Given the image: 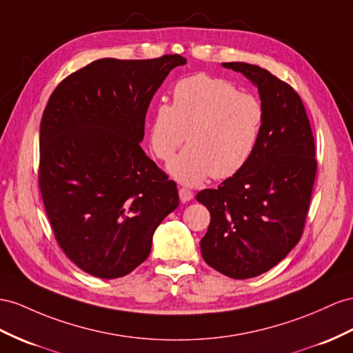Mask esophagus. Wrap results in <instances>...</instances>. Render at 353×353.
Returning a JSON list of instances; mask_svg holds the SVG:
<instances>
[{"mask_svg":"<svg viewBox=\"0 0 353 353\" xmlns=\"http://www.w3.org/2000/svg\"><path fill=\"white\" fill-rule=\"evenodd\" d=\"M179 196H180V201L188 203L194 198V192L189 191L188 188H179Z\"/></svg>","mask_w":353,"mask_h":353,"instance_id":"1","label":"esophagus"}]
</instances>
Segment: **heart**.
<instances>
[{
  "label": "heart",
  "instance_id": "b5f03b06",
  "mask_svg": "<svg viewBox=\"0 0 353 353\" xmlns=\"http://www.w3.org/2000/svg\"><path fill=\"white\" fill-rule=\"evenodd\" d=\"M265 119L256 95L240 92L227 79L198 73L174 85L173 103L153 108L149 144L159 161L170 162L186 137L188 148L170 165L171 174L185 185L210 176L222 180L249 164Z\"/></svg>",
  "mask_w": 353,
  "mask_h": 353
}]
</instances>
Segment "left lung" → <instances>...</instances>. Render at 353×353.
I'll use <instances>...</instances> for the list:
<instances>
[{"instance_id": "obj_1", "label": "left lung", "mask_w": 353, "mask_h": 353, "mask_svg": "<svg viewBox=\"0 0 353 353\" xmlns=\"http://www.w3.org/2000/svg\"><path fill=\"white\" fill-rule=\"evenodd\" d=\"M259 90L267 119L249 164L196 201L210 212L201 255L231 279H250L279 264L300 241L309 213L318 161L304 104L296 90L270 71L223 62Z\"/></svg>"}]
</instances>
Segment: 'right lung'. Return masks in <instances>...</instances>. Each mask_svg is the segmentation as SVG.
I'll list each match as a JSON object with an SVG mask.
<instances>
[{"label":"right lung","mask_w":353,"mask_h":353,"mask_svg":"<svg viewBox=\"0 0 353 353\" xmlns=\"http://www.w3.org/2000/svg\"><path fill=\"white\" fill-rule=\"evenodd\" d=\"M180 55L104 58L67 76L40 123L39 186L59 248L88 274L126 276L179 205L176 182L140 148L152 97Z\"/></svg>","instance_id":"obj_1"}]
</instances>
